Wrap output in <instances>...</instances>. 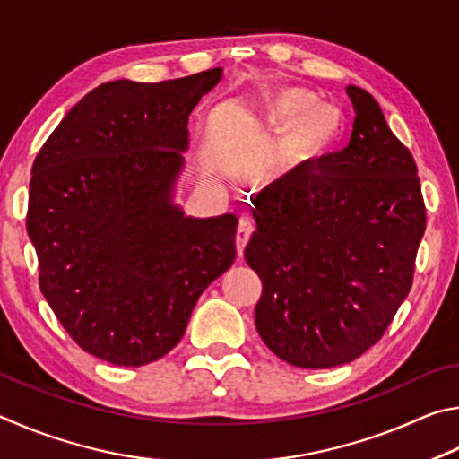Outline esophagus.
Returning <instances> with one entry per match:
<instances>
[{"label":"esophagus","mask_w":459,"mask_h":459,"mask_svg":"<svg viewBox=\"0 0 459 459\" xmlns=\"http://www.w3.org/2000/svg\"><path fill=\"white\" fill-rule=\"evenodd\" d=\"M254 234V223L250 220H239L238 225V236H236V246H238V255H244V250L247 242H250V238Z\"/></svg>","instance_id":"34e87169"}]
</instances>
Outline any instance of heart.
Segmentation results:
<instances>
[{"label":"heart","instance_id":"b5f03b06","mask_svg":"<svg viewBox=\"0 0 459 459\" xmlns=\"http://www.w3.org/2000/svg\"><path fill=\"white\" fill-rule=\"evenodd\" d=\"M260 123L280 136L278 155L288 160H315L339 139L342 118L331 104L302 88H282L262 102Z\"/></svg>","mask_w":459,"mask_h":459}]
</instances>
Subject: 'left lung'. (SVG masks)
<instances>
[{"label": "left lung", "instance_id": "left-lung-1", "mask_svg": "<svg viewBox=\"0 0 459 459\" xmlns=\"http://www.w3.org/2000/svg\"><path fill=\"white\" fill-rule=\"evenodd\" d=\"M351 143L264 189L246 262L262 280L255 328L302 368L339 367L381 339L411 290L425 205L411 152L371 94L347 86Z\"/></svg>", "mask_w": 459, "mask_h": 459}]
</instances>
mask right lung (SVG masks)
<instances>
[{"instance_id": "1", "label": "right lung", "mask_w": 459, "mask_h": 459, "mask_svg": "<svg viewBox=\"0 0 459 459\" xmlns=\"http://www.w3.org/2000/svg\"><path fill=\"white\" fill-rule=\"evenodd\" d=\"M223 70L104 82L31 167L26 228L39 290L80 349L118 367L165 357L201 292L236 260L238 217L173 204L189 115Z\"/></svg>"}]
</instances>
